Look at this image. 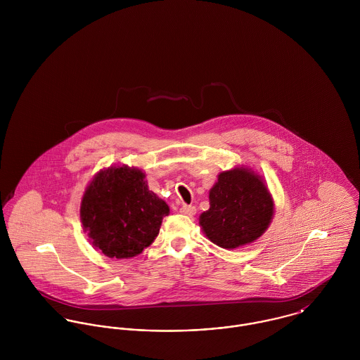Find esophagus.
Masks as SVG:
<instances>
[{"mask_svg": "<svg viewBox=\"0 0 360 360\" xmlns=\"http://www.w3.org/2000/svg\"><path fill=\"white\" fill-rule=\"evenodd\" d=\"M180 212H181L183 214H186V216H194L195 212H197V209H195V206L183 205L180 207Z\"/></svg>", "mask_w": 360, "mask_h": 360, "instance_id": "obj_1", "label": "esophagus"}]
</instances>
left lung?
I'll return each mask as SVG.
<instances>
[{"label":"left lung","mask_w":360,"mask_h":360,"mask_svg":"<svg viewBox=\"0 0 360 360\" xmlns=\"http://www.w3.org/2000/svg\"><path fill=\"white\" fill-rule=\"evenodd\" d=\"M273 214L274 201L263 177L251 167L236 166L219 173L200 226L213 244L234 250L257 241Z\"/></svg>","instance_id":"obj_1"}]
</instances>
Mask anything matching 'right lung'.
Masks as SVG:
<instances>
[{
    "mask_svg": "<svg viewBox=\"0 0 360 360\" xmlns=\"http://www.w3.org/2000/svg\"><path fill=\"white\" fill-rule=\"evenodd\" d=\"M167 204L148 188L146 173L127 165L100 170L86 187L80 220L105 257L129 259L154 243Z\"/></svg>",
    "mask_w": 360,
    "mask_h": 360,
    "instance_id": "1",
    "label": "right lung"
}]
</instances>
